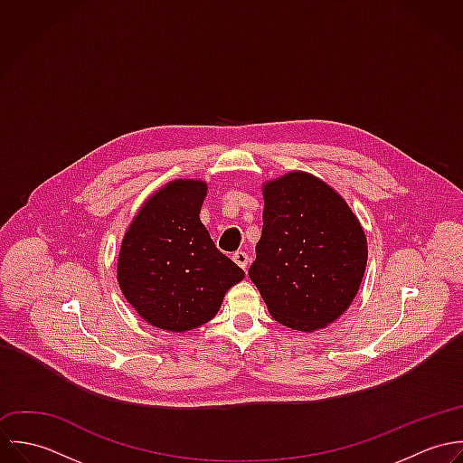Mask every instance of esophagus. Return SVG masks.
<instances>
[{
    "mask_svg": "<svg viewBox=\"0 0 463 463\" xmlns=\"http://www.w3.org/2000/svg\"><path fill=\"white\" fill-rule=\"evenodd\" d=\"M233 262L239 265V267L246 269L248 262H250V257H248L244 251H235V253H233Z\"/></svg>",
    "mask_w": 463,
    "mask_h": 463,
    "instance_id": "obj_1",
    "label": "esophagus"
}]
</instances>
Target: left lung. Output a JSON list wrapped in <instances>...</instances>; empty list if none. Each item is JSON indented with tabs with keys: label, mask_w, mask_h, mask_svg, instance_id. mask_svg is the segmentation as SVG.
Here are the masks:
<instances>
[{
	"label": "left lung",
	"mask_w": 463,
	"mask_h": 463,
	"mask_svg": "<svg viewBox=\"0 0 463 463\" xmlns=\"http://www.w3.org/2000/svg\"><path fill=\"white\" fill-rule=\"evenodd\" d=\"M264 203L250 278L274 321L325 328L349 308L365 272L360 221L330 185L301 171L267 182Z\"/></svg>",
	"instance_id": "1"
}]
</instances>
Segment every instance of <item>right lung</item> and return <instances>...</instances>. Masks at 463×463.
<instances>
[{"label": "right lung", "mask_w": 463, "mask_h": 463, "mask_svg": "<svg viewBox=\"0 0 463 463\" xmlns=\"http://www.w3.org/2000/svg\"><path fill=\"white\" fill-rule=\"evenodd\" d=\"M201 180H175L147 199L123 239L118 281L137 314L160 330H194L213 319L244 270L222 255L199 221Z\"/></svg>", "instance_id": "obj_1"}]
</instances>
